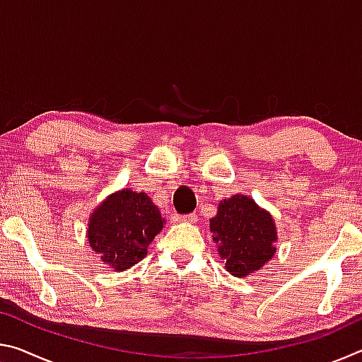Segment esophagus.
Listing matches in <instances>:
<instances>
[{"label":"esophagus","mask_w":362,"mask_h":362,"mask_svg":"<svg viewBox=\"0 0 362 362\" xmlns=\"http://www.w3.org/2000/svg\"><path fill=\"white\" fill-rule=\"evenodd\" d=\"M177 220H179V222H182V223H196V220H198V217H196L194 214H187V216H182V217H179Z\"/></svg>","instance_id":"obj_1"}]
</instances>
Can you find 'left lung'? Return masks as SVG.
<instances>
[{
  "label": "left lung",
  "mask_w": 362,
  "mask_h": 362,
  "mask_svg": "<svg viewBox=\"0 0 362 362\" xmlns=\"http://www.w3.org/2000/svg\"><path fill=\"white\" fill-rule=\"evenodd\" d=\"M209 226L226 272L236 278H246L260 269L276 252L274 220L249 196L235 194L220 201L217 216L209 220Z\"/></svg>",
  "instance_id": "8db88e82"
}]
</instances>
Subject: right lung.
I'll use <instances>...</instances> for the list:
<instances>
[{
	"mask_svg": "<svg viewBox=\"0 0 362 362\" xmlns=\"http://www.w3.org/2000/svg\"><path fill=\"white\" fill-rule=\"evenodd\" d=\"M163 223L148 194L124 188L95 207L88 223V240L103 263L115 272H126L145 259Z\"/></svg>",
	"mask_w": 362,
	"mask_h": 362,
	"instance_id": "1",
	"label": "right lung"
}]
</instances>
